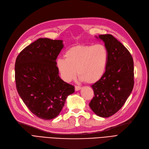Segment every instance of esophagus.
Segmentation results:
<instances>
[{
	"instance_id": "1",
	"label": "esophagus",
	"mask_w": 149,
	"mask_h": 149,
	"mask_svg": "<svg viewBox=\"0 0 149 149\" xmlns=\"http://www.w3.org/2000/svg\"><path fill=\"white\" fill-rule=\"evenodd\" d=\"M75 91H79L81 89V87L80 86H75Z\"/></svg>"
}]
</instances>
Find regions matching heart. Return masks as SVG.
<instances>
[{
	"label": "heart",
	"instance_id": "b5f03b06",
	"mask_svg": "<svg viewBox=\"0 0 149 149\" xmlns=\"http://www.w3.org/2000/svg\"><path fill=\"white\" fill-rule=\"evenodd\" d=\"M109 61V52L104 44L76 45L66 51L65 59L59 58L57 66L65 82L76 74L88 84H94L104 76Z\"/></svg>",
	"mask_w": 149,
	"mask_h": 149
}]
</instances>
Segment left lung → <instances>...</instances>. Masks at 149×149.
I'll return each mask as SVG.
<instances>
[{
    "mask_svg": "<svg viewBox=\"0 0 149 149\" xmlns=\"http://www.w3.org/2000/svg\"><path fill=\"white\" fill-rule=\"evenodd\" d=\"M97 38H98L96 37ZM109 52L104 76L92 85L94 97L89 107L100 117H109L120 110L134 87V62L130 52L111 34H102Z\"/></svg>",
    "mask_w": 149,
    "mask_h": 149,
    "instance_id": "1",
    "label": "left lung"
}]
</instances>
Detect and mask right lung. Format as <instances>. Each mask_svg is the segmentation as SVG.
<instances>
[{"mask_svg":"<svg viewBox=\"0 0 149 149\" xmlns=\"http://www.w3.org/2000/svg\"><path fill=\"white\" fill-rule=\"evenodd\" d=\"M63 40L39 38L19 54L15 78L19 95L34 115L50 120L62 110L74 87L58 75L57 59Z\"/></svg>","mask_w":149,"mask_h":149,"instance_id":"add662e5","label":"right lung"}]
</instances>
